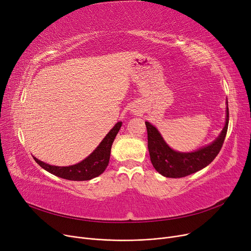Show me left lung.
<instances>
[{
	"mask_svg": "<svg viewBox=\"0 0 251 251\" xmlns=\"http://www.w3.org/2000/svg\"><path fill=\"white\" fill-rule=\"evenodd\" d=\"M229 123V109L227 107L226 124L220 136L209 146L193 152H178L170 149L163 137L149 122H146L148 130V148L153 168L165 177L181 178L191 175L212 163L220 152L226 138Z\"/></svg>",
	"mask_w": 251,
	"mask_h": 251,
	"instance_id": "left-lung-1",
	"label": "left lung"
}]
</instances>
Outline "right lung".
<instances>
[{
    "label": "right lung",
    "instance_id": "add662e5",
    "mask_svg": "<svg viewBox=\"0 0 251 251\" xmlns=\"http://www.w3.org/2000/svg\"><path fill=\"white\" fill-rule=\"evenodd\" d=\"M122 126V122H118L107 134L100 146L89 154L85 160L69 167L50 166L33 157L34 161L50 174L63 179L73 181H86L100 176L109 165L112 144Z\"/></svg>",
    "mask_w": 251,
    "mask_h": 251
}]
</instances>
